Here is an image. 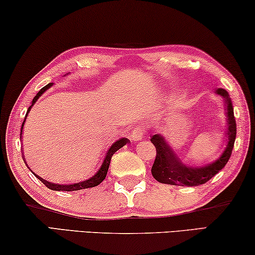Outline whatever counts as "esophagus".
Segmentation results:
<instances>
[{"label": "esophagus", "instance_id": "1", "mask_svg": "<svg viewBox=\"0 0 255 255\" xmlns=\"http://www.w3.org/2000/svg\"><path fill=\"white\" fill-rule=\"evenodd\" d=\"M144 134H145V130H144V128L142 126H137V127L134 128V130H132V132H131V138H132V140L143 139Z\"/></svg>", "mask_w": 255, "mask_h": 255}]
</instances>
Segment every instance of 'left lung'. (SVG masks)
Returning <instances> with one entry per match:
<instances>
[{
	"instance_id": "8db88e82",
	"label": "left lung",
	"mask_w": 255,
	"mask_h": 255,
	"mask_svg": "<svg viewBox=\"0 0 255 255\" xmlns=\"http://www.w3.org/2000/svg\"><path fill=\"white\" fill-rule=\"evenodd\" d=\"M216 93L225 98L227 105L226 113L228 117V129L226 136L228 137V145L223 154L213 164L205 167H198V168L188 167L182 164L180 158L176 157V154L172 151L161 135H153L151 137V142L155 146L157 154H155L154 162L152 165L151 173L158 182L164 184L182 185V187H197V185L206 183L220 170L225 168L228 160L230 159L231 152H233L237 128L229 94L227 90L221 88L216 90Z\"/></svg>"
}]
</instances>
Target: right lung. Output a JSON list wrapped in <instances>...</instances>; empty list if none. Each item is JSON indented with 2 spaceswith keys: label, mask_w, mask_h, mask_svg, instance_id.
<instances>
[{
  "label": "right lung",
  "mask_w": 255,
  "mask_h": 255,
  "mask_svg": "<svg viewBox=\"0 0 255 255\" xmlns=\"http://www.w3.org/2000/svg\"><path fill=\"white\" fill-rule=\"evenodd\" d=\"M50 87H51V83H48V85L44 86L43 88L41 89L39 93L36 94V96L33 98L32 105L29 106L28 110H27V113H26V116H25V120H26V118H27L29 110L32 109V106L37 101V98H39L41 95H42L48 88H50ZM25 120H24V123H25ZM24 123H22V125H21V130H22V126H24ZM20 136H21V132H20ZM127 143H129V140L127 138H120L119 140H117L115 144H112V146L110 147L109 151H108V153H106V155H105L103 165H102L100 170H98V172L96 173V175H94L93 177L89 178V180H87V181L80 182V183H74V184H70V185H66V184L65 185H64V184H55V183H51V182H48V181L43 180L42 177L37 176L36 174H34V175H35L37 178H39V180L42 182V183L45 185V187L49 188V189H51V190H55V191H77V190H81V189L94 188V187H96V185H98L100 183H102V182L104 181V178L106 177V174H108L109 166H110V162H111L112 155L115 154L118 150L121 149V147H123L125 144H127Z\"/></svg>",
  "instance_id": "right-lung-1"
}]
</instances>
